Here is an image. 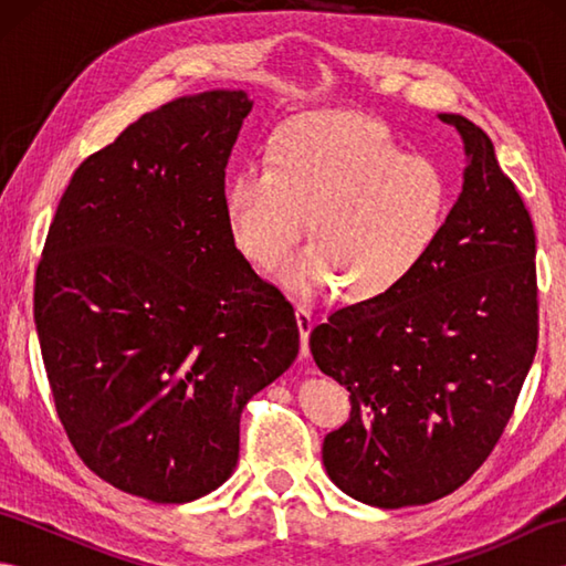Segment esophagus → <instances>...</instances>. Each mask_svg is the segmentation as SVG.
<instances>
[{
    "label": "esophagus",
    "instance_id": "1",
    "mask_svg": "<svg viewBox=\"0 0 566 566\" xmlns=\"http://www.w3.org/2000/svg\"><path fill=\"white\" fill-rule=\"evenodd\" d=\"M294 314H296L298 333H302V357H306L308 355V333H311V328H314L316 318H314V311H311L308 306H302V304L294 308Z\"/></svg>",
    "mask_w": 566,
    "mask_h": 566
}]
</instances>
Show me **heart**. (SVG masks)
Wrapping results in <instances>:
<instances>
[{"label":"heart","mask_w":566,"mask_h":566,"mask_svg":"<svg viewBox=\"0 0 566 566\" xmlns=\"http://www.w3.org/2000/svg\"><path fill=\"white\" fill-rule=\"evenodd\" d=\"M231 243L272 270L302 238L314 243L284 264L298 296L343 286L355 304L394 294L420 270L448 219V185L432 163L403 155L379 124L347 112H306L272 130L264 167L226 179Z\"/></svg>","instance_id":"heart-1"}]
</instances>
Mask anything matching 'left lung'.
<instances>
[{
	"label": "left lung",
	"instance_id": "8db88e82",
	"mask_svg": "<svg viewBox=\"0 0 566 566\" xmlns=\"http://www.w3.org/2000/svg\"><path fill=\"white\" fill-rule=\"evenodd\" d=\"M462 195L420 270L394 294L311 331L350 418L323 440L333 484L403 509L460 489L494 450L537 350L535 231L494 143L460 114Z\"/></svg>",
	"mask_w": 566,
	"mask_h": 566
}]
</instances>
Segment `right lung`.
<instances>
[{
    "label": "right lung",
    "instance_id": "1",
    "mask_svg": "<svg viewBox=\"0 0 566 566\" xmlns=\"http://www.w3.org/2000/svg\"><path fill=\"white\" fill-rule=\"evenodd\" d=\"M252 102L179 97L90 155L57 203L33 318L72 448L155 503L211 494L240 413L298 355L292 304L231 243L226 165Z\"/></svg>",
    "mask_w": 566,
    "mask_h": 566
}]
</instances>
